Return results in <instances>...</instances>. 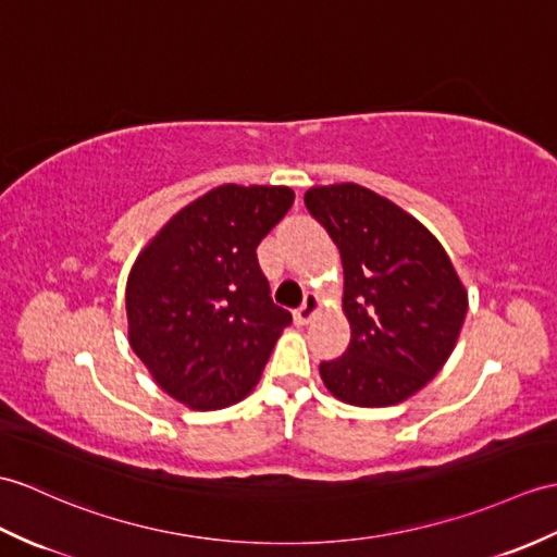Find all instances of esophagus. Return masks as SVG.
I'll list each match as a JSON object with an SVG mask.
<instances>
[{
	"instance_id": "1",
	"label": "esophagus",
	"mask_w": 557,
	"mask_h": 557,
	"mask_svg": "<svg viewBox=\"0 0 557 557\" xmlns=\"http://www.w3.org/2000/svg\"><path fill=\"white\" fill-rule=\"evenodd\" d=\"M318 308H320L318 296H315V294H306L304 304L294 310V320H296V325H308V322L313 320V315L318 313Z\"/></svg>"
}]
</instances>
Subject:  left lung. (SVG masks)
Returning a JSON list of instances; mask_svg holds the SVG:
<instances>
[{
	"label": "left lung",
	"mask_w": 557,
	"mask_h": 557,
	"mask_svg": "<svg viewBox=\"0 0 557 557\" xmlns=\"http://www.w3.org/2000/svg\"><path fill=\"white\" fill-rule=\"evenodd\" d=\"M306 209L337 244L351 342L320 363L344 404L394 406L444 368L468 313V292L420 220L354 183L310 187Z\"/></svg>",
	"instance_id": "1"
}]
</instances>
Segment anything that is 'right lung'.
Masks as SVG:
<instances>
[{"mask_svg":"<svg viewBox=\"0 0 557 557\" xmlns=\"http://www.w3.org/2000/svg\"><path fill=\"white\" fill-rule=\"evenodd\" d=\"M292 203L289 187H215L137 256L125 289L127 337L180 404L227 408L261 380L292 313L270 299L256 247Z\"/></svg>","mask_w":557,"mask_h":557,"instance_id":"right-lung-1","label":"right lung"}]
</instances>
